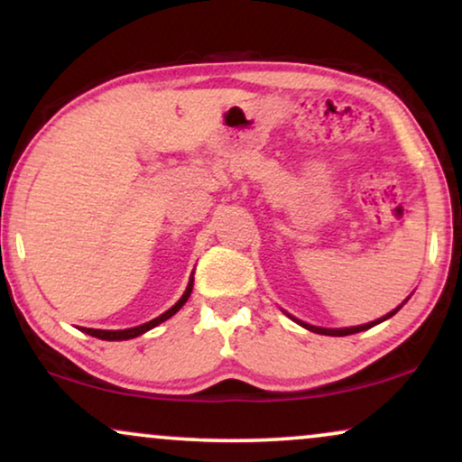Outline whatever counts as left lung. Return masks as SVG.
Returning <instances> with one entry per match:
<instances>
[{
	"label": "left lung",
	"instance_id": "1",
	"mask_svg": "<svg viewBox=\"0 0 462 462\" xmlns=\"http://www.w3.org/2000/svg\"><path fill=\"white\" fill-rule=\"evenodd\" d=\"M402 307V305H400ZM400 307L395 309V311H391V313H387L384 315V318H381V319H376V321H370V324H364V326H353V328H318V326H311V324H305V321H299L300 326H305L307 330H311V332H318V334H326V337H346V334H357V332H364V330H368V328H372V326H376V324H381V321H384V319H389L391 315H395L397 311H400ZM294 319V318H292Z\"/></svg>",
	"mask_w": 462,
	"mask_h": 462
}]
</instances>
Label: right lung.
<instances>
[{
	"label": "right lung",
	"mask_w": 462,
	"mask_h": 462,
	"mask_svg": "<svg viewBox=\"0 0 462 462\" xmlns=\"http://www.w3.org/2000/svg\"><path fill=\"white\" fill-rule=\"evenodd\" d=\"M191 290H193V275H191V280H189V286L185 290V294H182L180 299H179V302H176L174 307H170L166 313H162L160 318L151 319V321H147V324H143V326L128 328V330H94V328H81V330H84L86 334H90V337L100 338V340H128V338H136V337H141V334H144L147 330H151V328L160 326L162 321H166V319L172 318V315L179 311L182 305H185L189 296H191Z\"/></svg>",
	"instance_id": "obj_1"
}]
</instances>
